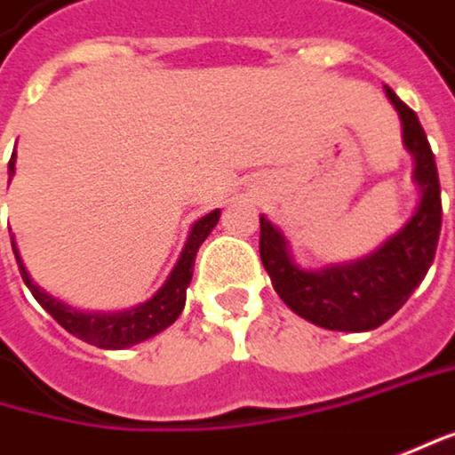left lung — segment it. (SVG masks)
<instances>
[{
	"label": "left lung",
	"mask_w": 455,
	"mask_h": 455,
	"mask_svg": "<svg viewBox=\"0 0 455 455\" xmlns=\"http://www.w3.org/2000/svg\"><path fill=\"white\" fill-rule=\"evenodd\" d=\"M386 95L402 118L404 147L414 157V183L419 186V204L396 235L360 261L308 272L292 261L287 238L264 214L259 217V253L276 295L287 303V308L321 329H378L409 300L435 259L443 222L435 155L417 114L399 100L391 87H386Z\"/></svg>",
	"instance_id": "8db88e82"
}]
</instances>
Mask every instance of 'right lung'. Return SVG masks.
I'll list each match as a JSON object with an SVG mask.
<instances>
[{
  "label": "right lung",
  "mask_w": 455,
  "mask_h": 455,
  "mask_svg": "<svg viewBox=\"0 0 455 455\" xmlns=\"http://www.w3.org/2000/svg\"><path fill=\"white\" fill-rule=\"evenodd\" d=\"M12 173H15V155L10 160V176ZM217 220H220V210L210 212L202 220H196L194 228H191V233H188V241H186L183 251H180L179 264L173 267V272L165 279V284L147 303H142V306H137V308L132 310H121V313H82V310L69 308L67 303L51 298L46 290H41L30 279L25 264L20 261V253H17L15 243H12V251H15L22 282L28 284V290L33 292V298L56 318V323H61L72 337L87 341L92 347H100V349H124V347L140 344V341H145L149 337H155V334H160V331H165L179 318L180 310L186 306V287H188L191 275H194L196 251H199V245L204 243V238L212 233V228L217 225Z\"/></svg>",
  "instance_id": "add662e5"
}]
</instances>
